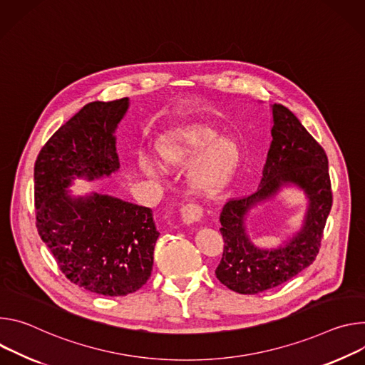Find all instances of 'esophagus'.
Masks as SVG:
<instances>
[{
  "label": "esophagus",
  "mask_w": 365,
  "mask_h": 365,
  "mask_svg": "<svg viewBox=\"0 0 365 365\" xmlns=\"http://www.w3.org/2000/svg\"><path fill=\"white\" fill-rule=\"evenodd\" d=\"M203 217V209L197 205H187L181 209V220L185 225H194Z\"/></svg>",
  "instance_id": "esophagus-1"
}]
</instances>
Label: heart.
<instances>
[{
	"label": "heart",
	"mask_w": 365,
	"mask_h": 365,
	"mask_svg": "<svg viewBox=\"0 0 365 365\" xmlns=\"http://www.w3.org/2000/svg\"><path fill=\"white\" fill-rule=\"evenodd\" d=\"M156 153L160 165L168 171L190 167V187L207 198L219 195L229 185L242 160V150L233 139H222L203 125L178 126L162 133ZM140 170L152 178L160 174V167L148 158L140 159Z\"/></svg>",
	"instance_id": "b5f03b06"
}]
</instances>
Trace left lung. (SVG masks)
<instances>
[{
    "label": "left lung",
    "instance_id": "obj_1",
    "mask_svg": "<svg viewBox=\"0 0 365 365\" xmlns=\"http://www.w3.org/2000/svg\"><path fill=\"white\" fill-rule=\"evenodd\" d=\"M271 143L258 190L229 200L220 213L225 250L216 277L240 294H257L284 284L316 258L332 207L328 156L284 106H271ZM296 186L308 200L301 229L277 249L253 244L246 229L249 212L284 187Z\"/></svg>",
    "mask_w": 365,
    "mask_h": 365
}]
</instances>
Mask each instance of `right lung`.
<instances>
[{"instance_id":"1","label":"right lung","mask_w":365,"mask_h":365,"mask_svg":"<svg viewBox=\"0 0 365 365\" xmlns=\"http://www.w3.org/2000/svg\"><path fill=\"white\" fill-rule=\"evenodd\" d=\"M129 98L81 108L40 150L34 164L37 232L73 284L103 296H128L150 277L159 232L152 210L90 192L73 195L75 178L110 177L120 168L115 129Z\"/></svg>"}]
</instances>
